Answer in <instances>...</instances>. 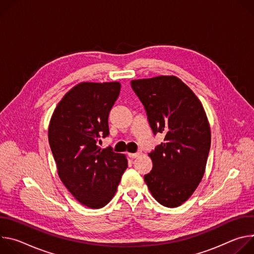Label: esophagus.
<instances>
[{
    "instance_id": "1",
    "label": "esophagus",
    "mask_w": 254,
    "mask_h": 254,
    "mask_svg": "<svg viewBox=\"0 0 254 254\" xmlns=\"http://www.w3.org/2000/svg\"><path fill=\"white\" fill-rule=\"evenodd\" d=\"M128 156H129V158H131V159H135V158H137V157L140 156V152L133 153V154H128Z\"/></svg>"
}]
</instances>
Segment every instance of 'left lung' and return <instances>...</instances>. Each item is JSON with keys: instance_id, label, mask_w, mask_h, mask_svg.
<instances>
[{"instance_id": "1", "label": "left lung", "mask_w": 254, "mask_h": 254, "mask_svg": "<svg viewBox=\"0 0 254 254\" xmlns=\"http://www.w3.org/2000/svg\"><path fill=\"white\" fill-rule=\"evenodd\" d=\"M130 83L154 134H165L164 142L149 154L153 169L144 182L160 204L178 207L192 196L205 173L211 144L206 113L195 93L176 76Z\"/></svg>"}]
</instances>
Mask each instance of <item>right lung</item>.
<instances>
[{
  "instance_id": "1",
  "label": "right lung",
  "mask_w": 254,
  "mask_h": 254,
  "mask_svg": "<svg viewBox=\"0 0 254 254\" xmlns=\"http://www.w3.org/2000/svg\"><path fill=\"white\" fill-rule=\"evenodd\" d=\"M120 82H81L71 88L52 115L48 139L60 180L82 205L99 209L115 196L127 168L125 155L97 142L110 133L108 115Z\"/></svg>"
}]
</instances>
